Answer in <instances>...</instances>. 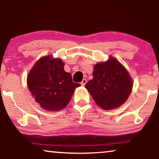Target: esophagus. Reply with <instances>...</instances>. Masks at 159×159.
<instances>
[{
    "label": "esophagus",
    "mask_w": 159,
    "mask_h": 159,
    "mask_svg": "<svg viewBox=\"0 0 159 159\" xmlns=\"http://www.w3.org/2000/svg\"><path fill=\"white\" fill-rule=\"evenodd\" d=\"M86 82H87L86 79H83L82 81L80 82V84H81V86H85V85H86Z\"/></svg>",
    "instance_id": "34e87169"
}]
</instances>
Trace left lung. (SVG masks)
I'll list each match as a JSON object with an SVG mask.
<instances>
[{"label":"left lung","mask_w":159,"mask_h":159,"mask_svg":"<svg viewBox=\"0 0 159 159\" xmlns=\"http://www.w3.org/2000/svg\"><path fill=\"white\" fill-rule=\"evenodd\" d=\"M85 87L102 109H112L121 106L130 94L133 80L122 65L115 58L93 67V79Z\"/></svg>","instance_id":"obj_1"}]
</instances>
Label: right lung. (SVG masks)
Wrapping results in <instances>:
<instances>
[{
	"label": "right lung",
	"instance_id": "right-lung-1",
	"mask_svg": "<svg viewBox=\"0 0 159 159\" xmlns=\"http://www.w3.org/2000/svg\"><path fill=\"white\" fill-rule=\"evenodd\" d=\"M64 62L51 56L42 57L34 64L27 77V86L35 101L49 111L65 108L70 101L75 89L72 76L64 70Z\"/></svg>",
	"mask_w": 159,
	"mask_h": 159
}]
</instances>
